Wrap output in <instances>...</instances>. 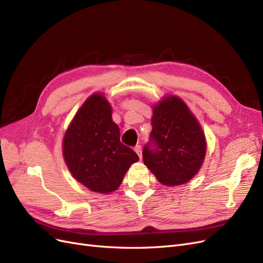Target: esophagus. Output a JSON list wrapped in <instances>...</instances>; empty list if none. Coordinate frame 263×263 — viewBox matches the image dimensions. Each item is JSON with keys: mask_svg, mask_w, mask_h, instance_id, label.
I'll use <instances>...</instances> for the list:
<instances>
[{"mask_svg": "<svg viewBox=\"0 0 263 263\" xmlns=\"http://www.w3.org/2000/svg\"><path fill=\"white\" fill-rule=\"evenodd\" d=\"M134 150L136 151V154L139 156V158L141 159V157H142V151H141V146H139V145H137L136 147L134 148Z\"/></svg>", "mask_w": 263, "mask_h": 263, "instance_id": "1", "label": "esophagus"}]
</instances>
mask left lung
<instances>
[{
    "label": "left lung",
    "mask_w": 263,
    "mask_h": 263,
    "mask_svg": "<svg viewBox=\"0 0 263 263\" xmlns=\"http://www.w3.org/2000/svg\"><path fill=\"white\" fill-rule=\"evenodd\" d=\"M151 142L142 159L165 186L184 184L200 171L206 155V138L200 122L182 99L165 95L153 105Z\"/></svg>",
    "instance_id": "8db88e82"
}]
</instances>
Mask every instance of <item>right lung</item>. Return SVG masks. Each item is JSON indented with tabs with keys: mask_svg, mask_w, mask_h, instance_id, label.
<instances>
[{
	"mask_svg": "<svg viewBox=\"0 0 263 263\" xmlns=\"http://www.w3.org/2000/svg\"><path fill=\"white\" fill-rule=\"evenodd\" d=\"M62 155L72 177L93 192L118 189L138 156L119 140V127L104 93H94L78 109L62 142Z\"/></svg>",
	"mask_w": 263,
	"mask_h": 263,
	"instance_id": "add662e5",
	"label": "right lung"
}]
</instances>
